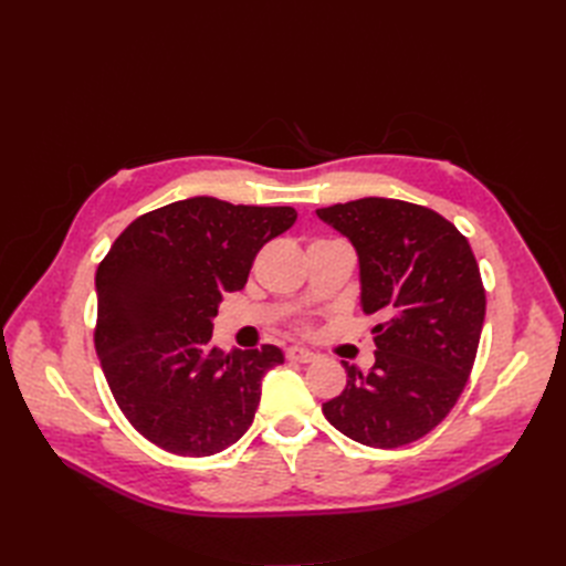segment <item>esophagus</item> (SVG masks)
Returning <instances> with one entry per match:
<instances>
[{
    "label": "esophagus",
    "instance_id": "esophagus-1",
    "mask_svg": "<svg viewBox=\"0 0 566 566\" xmlns=\"http://www.w3.org/2000/svg\"><path fill=\"white\" fill-rule=\"evenodd\" d=\"M285 356L290 358V361H297V364H312V361H316V354L310 352V349H304V347H287Z\"/></svg>",
    "mask_w": 566,
    "mask_h": 566
}]
</instances>
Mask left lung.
<instances>
[{"label": "left lung", "instance_id": "1", "mask_svg": "<svg viewBox=\"0 0 566 566\" xmlns=\"http://www.w3.org/2000/svg\"><path fill=\"white\" fill-rule=\"evenodd\" d=\"M316 214L356 248L364 314L382 318L373 368L345 364L347 387L323 416L364 447H406L449 416L472 373L486 314L472 248L449 219L406 200L361 198Z\"/></svg>", "mask_w": 566, "mask_h": 566}]
</instances>
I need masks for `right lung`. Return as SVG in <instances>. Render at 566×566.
<instances>
[{
	"mask_svg": "<svg viewBox=\"0 0 566 566\" xmlns=\"http://www.w3.org/2000/svg\"><path fill=\"white\" fill-rule=\"evenodd\" d=\"M295 219L293 208L177 200L134 219L98 264V361L119 410L156 447L205 458L248 432L264 373L283 352H221L212 318Z\"/></svg>",
	"mask_w": 566,
	"mask_h": 566,
	"instance_id": "obj_1",
	"label": "right lung"
}]
</instances>
